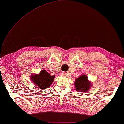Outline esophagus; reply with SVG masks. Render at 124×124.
<instances>
[{
	"label": "esophagus",
	"mask_w": 124,
	"mask_h": 124,
	"mask_svg": "<svg viewBox=\"0 0 124 124\" xmlns=\"http://www.w3.org/2000/svg\"><path fill=\"white\" fill-rule=\"evenodd\" d=\"M62 76H64V77H65V76H67V73H65V72H62Z\"/></svg>",
	"instance_id": "1"
}]
</instances>
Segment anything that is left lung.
I'll return each mask as SVG.
<instances>
[{
	"label": "left lung",
	"mask_w": 124,
	"mask_h": 124,
	"mask_svg": "<svg viewBox=\"0 0 124 124\" xmlns=\"http://www.w3.org/2000/svg\"><path fill=\"white\" fill-rule=\"evenodd\" d=\"M75 89L77 91L86 93L89 90L92 86L91 81L88 79V77L85 74H82L76 79L74 82Z\"/></svg>",
	"instance_id": "1"
}]
</instances>
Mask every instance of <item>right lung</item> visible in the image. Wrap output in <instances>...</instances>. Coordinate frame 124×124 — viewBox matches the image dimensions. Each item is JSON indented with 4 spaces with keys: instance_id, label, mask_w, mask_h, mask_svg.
<instances>
[{
    "instance_id": "add662e5",
    "label": "right lung",
    "mask_w": 124,
    "mask_h": 124,
    "mask_svg": "<svg viewBox=\"0 0 124 124\" xmlns=\"http://www.w3.org/2000/svg\"><path fill=\"white\" fill-rule=\"evenodd\" d=\"M55 77V76H51L46 70H42L38 74H31L30 80L39 89L43 90L50 87Z\"/></svg>"
}]
</instances>
